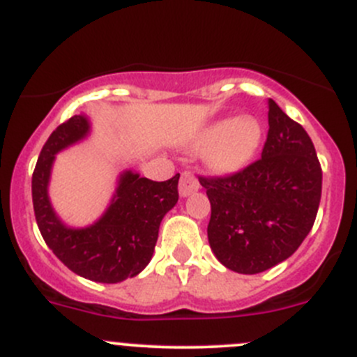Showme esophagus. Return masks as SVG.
Returning <instances> with one entry per match:
<instances>
[{
    "instance_id": "esophagus-1",
    "label": "esophagus",
    "mask_w": 357,
    "mask_h": 357,
    "mask_svg": "<svg viewBox=\"0 0 357 357\" xmlns=\"http://www.w3.org/2000/svg\"><path fill=\"white\" fill-rule=\"evenodd\" d=\"M199 179L195 178V174L192 172H183L181 179H179V195L181 197H188L192 195L193 192L199 190Z\"/></svg>"
}]
</instances>
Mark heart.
Segmentation results:
<instances>
[{"mask_svg":"<svg viewBox=\"0 0 357 357\" xmlns=\"http://www.w3.org/2000/svg\"><path fill=\"white\" fill-rule=\"evenodd\" d=\"M262 142V126L252 115L221 119L205 126L190 143L193 152H205V165L215 174L245 167Z\"/></svg>","mask_w":357,"mask_h":357,"instance_id":"heart-1","label":"heart"}]
</instances>
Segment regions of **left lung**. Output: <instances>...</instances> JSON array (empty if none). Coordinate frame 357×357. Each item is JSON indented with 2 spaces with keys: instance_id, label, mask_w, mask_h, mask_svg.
Instances as JSON below:
<instances>
[{
  "instance_id": "1",
  "label": "left lung",
  "mask_w": 357,
  "mask_h": 357,
  "mask_svg": "<svg viewBox=\"0 0 357 357\" xmlns=\"http://www.w3.org/2000/svg\"><path fill=\"white\" fill-rule=\"evenodd\" d=\"M261 158L222 178L199 176L211 200L208 243L218 261L255 275L289 259L314 225L321 165L298 122L273 100Z\"/></svg>"
}]
</instances>
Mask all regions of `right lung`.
Returning a JSON list of instances; mask_svg holds the SVG:
<instances>
[{
  "instance_id": "add662e5",
  "label": "right lung",
  "mask_w": 357,
  "mask_h": 357,
  "mask_svg": "<svg viewBox=\"0 0 357 357\" xmlns=\"http://www.w3.org/2000/svg\"><path fill=\"white\" fill-rule=\"evenodd\" d=\"M88 119L74 115L60 124L39 153L32 174V204L46 245L75 275L98 283H119L146 268L153 255L162 218L178 202L179 174L152 181L126 171L105 214L88 228H68L48 199L55 153L84 138Z\"/></svg>"
}]
</instances>
